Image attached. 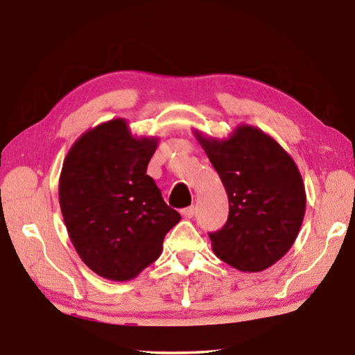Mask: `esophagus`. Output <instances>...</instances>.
<instances>
[{
  "label": "esophagus",
  "instance_id": "34e87169",
  "mask_svg": "<svg viewBox=\"0 0 355 355\" xmlns=\"http://www.w3.org/2000/svg\"><path fill=\"white\" fill-rule=\"evenodd\" d=\"M182 214H183V218H186V219L194 218V214H196V208H194V207H188V208H184V209H182Z\"/></svg>",
  "mask_w": 355,
  "mask_h": 355
}]
</instances>
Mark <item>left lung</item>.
Here are the masks:
<instances>
[{
  "mask_svg": "<svg viewBox=\"0 0 355 355\" xmlns=\"http://www.w3.org/2000/svg\"><path fill=\"white\" fill-rule=\"evenodd\" d=\"M228 197V219L208 233L214 254L244 272H258L284 257L302 225L305 188L293 158L271 136L239 125L228 139L196 133Z\"/></svg>",
  "mask_w": 355,
  "mask_h": 355,
  "instance_id": "1",
  "label": "left lung"
}]
</instances>
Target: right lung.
<instances>
[{
    "instance_id": "obj_1",
    "label": "right lung",
    "mask_w": 355,
    "mask_h": 355,
    "mask_svg": "<svg viewBox=\"0 0 355 355\" xmlns=\"http://www.w3.org/2000/svg\"><path fill=\"white\" fill-rule=\"evenodd\" d=\"M158 139L133 137L123 119L89 130L65 156L59 203L70 241L100 277L131 280L163 252L182 216L167 207L147 166Z\"/></svg>"
}]
</instances>
